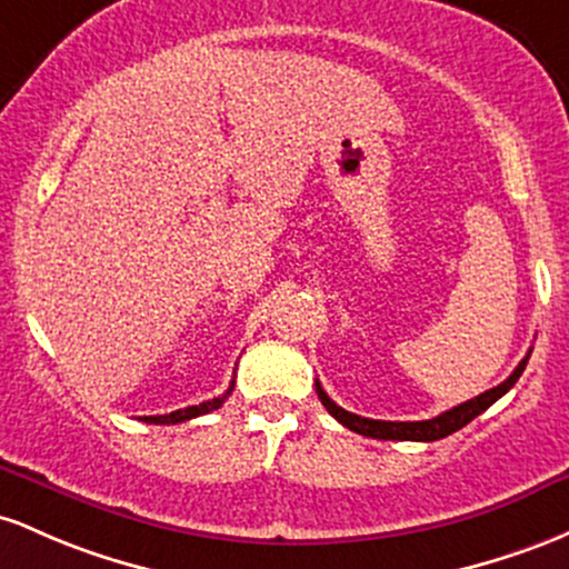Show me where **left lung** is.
Wrapping results in <instances>:
<instances>
[{"label": "left lung", "instance_id": "left-lung-1", "mask_svg": "<svg viewBox=\"0 0 569 569\" xmlns=\"http://www.w3.org/2000/svg\"><path fill=\"white\" fill-rule=\"evenodd\" d=\"M527 360H529V355L519 362V366H516L513 373H510L502 385L491 387L483 395H478V398L465 400V403L449 408V411L438 413V417L425 419V422H381V419L357 417V413H349V411H343L341 406H336L333 400L328 398V392H325L319 381H315V387H317L319 400H322V406L328 408L330 417H336L338 422H341L343 427H349L352 432H360V436L379 438V440H425V443H430V440H440V438L451 436V432L462 430L465 425L473 422L478 413L487 411L495 400H500L502 395H506L508 389L519 381V376L525 373Z\"/></svg>", "mask_w": 569, "mask_h": 569}]
</instances>
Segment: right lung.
Returning a JSON list of instances; mask_svg holds the SVG:
<instances>
[{"label":"right lung","instance_id":"add662e5","mask_svg":"<svg viewBox=\"0 0 569 569\" xmlns=\"http://www.w3.org/2000/svg\"><path fill=\"white\" fill-rule=\"evenodd\" d=\"M233 385H236V376L231 379V387L226 389V392L220 395V398H212L207 400V403H199V406H188V408H180V411H171V413H163V417H142V422L147 425H180V422H188V419H196L201 417V413H209L214 411V408H220L222 403L228 400V395L233 392Z\"/></svg>","mask_w":569,"mask_h":569}]
</instances>
